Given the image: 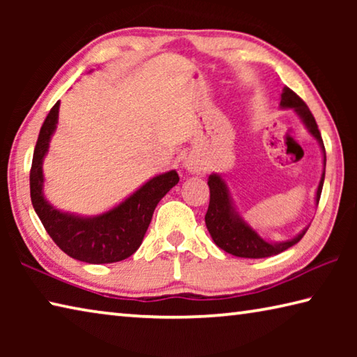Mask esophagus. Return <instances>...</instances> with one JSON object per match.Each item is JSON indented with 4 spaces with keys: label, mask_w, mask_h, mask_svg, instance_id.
<instances>
[{
    "label": "esophagus",
    "mask_w": 357,
    "mask_h": 357,
    "mask_svg": "<svg viewBox=\"0 0 357 357\" xmlns=\"http://www.w3.org/2000/svg\"><path fill=\"white\" fill-rule=\"evenodd\" d=\"M184 167H185V170L190 172V173L203 172V164L198 159H195V157H189V159L184 162Z\"/></svg>",
    "instance_id": "esophagus-1"
}]
</instances>
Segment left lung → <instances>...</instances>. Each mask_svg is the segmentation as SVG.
I'll use <instances>...</instances> for the list:
<instances>
[{
	"instance_id": "8db88e82",
	"label": "left lung",
	"mask_w": 357,
	"mask_h": 357,
	"mask_svg": "<svg viewBox=\"0 0 357 357\" xmlns=\"http://www.w3.org/2000/svg\"><path fill=\"white\" fill-rule=\"evenodd\" d=\"M282 108H293L298 113V116L302 119V123L305 124V128L309 129L310 134L317 138L319 146L323 149L324 157V168L321 179H319L318 189H317V204L319 202L324 183V172H326V149L321 134H319L317 121L313 118L309 107L305 105V102L302 100L298 94L291 91L288 86L283 88L282 99H280ZM209 185V206L208 213L204 215V222H206L208 231L211 238L215 243L217 247H220L222 250L227 253H231L234 257L241 258H266L273 257L277 253H282L283 250L289 249L294 244H298L304 236L305 231L309 228L302 229V231L294 236L293 239L282 241V243H268L263 238H259V234L249 227V223H245L243 217H241L233 208L231 198L227 189L225 181H223L219 174H211L208 179Z\"/></svg>"
}]
</instances>
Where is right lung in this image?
I'll list each match as a JSON object with an SVG mask.
<instances>
[{"label":"right lung","mask_w":357,"mask_h":357,"mask_svg":"<svg viewBox=\"0 0 357 357\" xmlns=\"http://www.w3.org/2000/svg\"><path fill=\"white\" fill-rule=\"evenodd\" d=\"M58 110L59 102L47 114L33 154L29 190L36 214L55 244L72 258L91 264L116 263L129 258L140 247L157 203L178 184V173L172 170L154 176L116 208L100 215L80 217L61 213L45 200L42 192V160L56 129Z\"/></svg>","instance_id":"right-lung-1"}]
</instances>
